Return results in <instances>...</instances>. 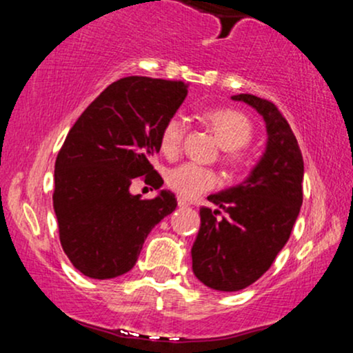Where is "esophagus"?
Returning <instances> with one entry per match:
<instances>
[{
  "mask_svg": "<svg viewBox=\"0 0 353 353\" xmlns=\"http://www.w3.org/2000/svg\"><path fill=\"white\" fill-rule=\"evenodd\" d=\"M177 204H179V208H189L190 202L185 201V199H182V197H179V199H177Z\"/></svg>",
  "mask_w": 353,
  "mask_h": 353,
  "instance_id": "1",
  "label": "esophagus"
}]
</instances>
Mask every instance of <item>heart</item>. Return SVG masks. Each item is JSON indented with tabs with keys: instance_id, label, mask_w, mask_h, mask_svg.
Returning <instances> with one entry per match:
<instances>
[{
	"instance_id": "heart-1",
	"label": "heart",
	"mask_w": 353,
	"mask_h": 353,
	"mask_svg": "<svg viewBox=\"0 0 353 353\" xmlns=\"http://www.w3.org/2000/svg\"><path fill=\"white\" fill-rule=\"evenodd\" d=\"M210 128L214 129L222 148L228 149L230 161L239 159L237 149L244 148L252 139V124L249 117L234 109H216L205 114ZM185 134V119L179 114L169 117L161 131V151L168 157L181 152ZM168 184L174 192L185 199H196L219 184V176L212 169L196 163H184L168 172Z\"/></svg>"
}]
</instances>
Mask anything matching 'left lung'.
I'll list each match as a JSON object with an SVG mask.
<instances>
[{
  "instance_id": "obj_1",
  "label": "left lung",
  "mask_w": 353,
  "mask_h": 353,
  "mask_svg": "<svg viewBox=\"0 0 353 353\" xmlns=\"http://www.w3.org/2000/svg\"><path fill=\"white\" fill-rule=\"evenodd\" d=\"M232 99L264 117L267 148L242 184L208 197L219 209L201 208L192 270L204 285L222 292L245 289L269 270L289 241L303 199L302 152L285 117L254 94ZM221 210L225 216L217 218Z\"/></svg>"
}]
</instances>
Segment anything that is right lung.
<instances>
[{"label":"right lung","mask_w":353,"mask_h":353,"mask_svg":"<svg viewBox=\"0 0 353 353\" xmlns=\"http://www.w3.org/2000/svg\"><path fill=\"white\" fill-rule=\"evenodd\" d=\"M188 96V84L129 76L109 84L78 117L54 164L59 241L71 264L91 279L132 269L156 224L176 209L171 190L132 196L137 177L159 189L151 159L161 131Z\"/></svg>","instance_id":"add662e5"}]
</instances>
